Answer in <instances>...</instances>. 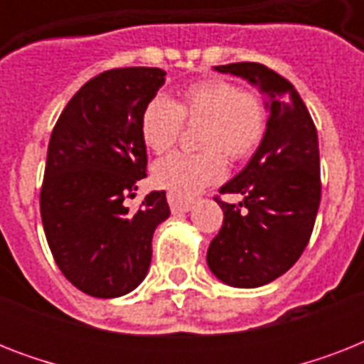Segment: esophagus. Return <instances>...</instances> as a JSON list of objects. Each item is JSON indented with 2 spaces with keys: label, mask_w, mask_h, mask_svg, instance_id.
I'll return each instance as SVG.
<instances>
[{
  "label": "esophagus",
  "mask_w": 364,
  "mask_h": 364,
  "mask_svg": "<svg viewBox=\"0 0 364 364\" xmlns=\"http://www.w3.org/2000/svg\"><path fill=\"white\" fill-rule=\"evenodd\" d=\"M168 202H170L171 213H187V211L193 210L194 200L191 198H181L177 194H168Z\"/></svg>",
  "instance_id": "obj_1"
}]
</instances>
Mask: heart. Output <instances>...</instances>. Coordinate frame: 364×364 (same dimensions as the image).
<instances>
[{"label": "heart", "mask_w": 364, "mask_h": 364, "mask_svg": "<svg viewBox=\"0 0 364 364\" xmlns=\"http://www.w3.org/2000/svg\"><path fill=\"white\" fill-rule=\"evenodd\" d=\"M183 119L204 122L200 145L204 153H173L159 160L153 168V179L160 188L181 198L221 181L230 160L251 156L266 132L264 102L255 92H247L227 79H205L187 87L173 102L164 94L154 96L143 109L141 137L153 153L162 154L176 145Z\"/></svg>", "instance_id": "heart-1"}]
</instances>
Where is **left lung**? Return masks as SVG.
I'll list each match as a JSON object with an SVG mask.
<instances>
[{
	"label": "left lung",
	"mask_w": 364,
	"mask_h": 364,
	"mask_svg": "<svg viewBox=\"0 0 364 364\" xmlns=\"http://www.w3.org/2000/svg\"><path fill=\"white\" fill-rule=\"evenodd\" d=\"M242 77L266 98L268 122L247 166L221 187L242 202L221 205L225 219L208 249V266L230 287L274 282L299 260L314 230L319 200V143L304 102L287 79L255 62L215 65Z\"/></svg>",
	"instance_id": "obj_1"
}]
</instances>
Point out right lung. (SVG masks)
Segmentation results:
<instances>
[{"label":"right lung","mask_w":364,"mask_h":364,"mask_svg":"<svg viewBox=\"0 0 364 364\" xmlns=\"http://www.w3.org/2000/svg\"><path fill=\"white\" fill-rule=\"evenodd\" d=\"M160 68H121L94 77L70 100L48 141L41 219L56 264L79 291L117 299L145 279L153 234L170 217L164 191L130 211L145 177V105L164 85Z\"/></svg>","instance_id":"obj_1"}]
</instances>
